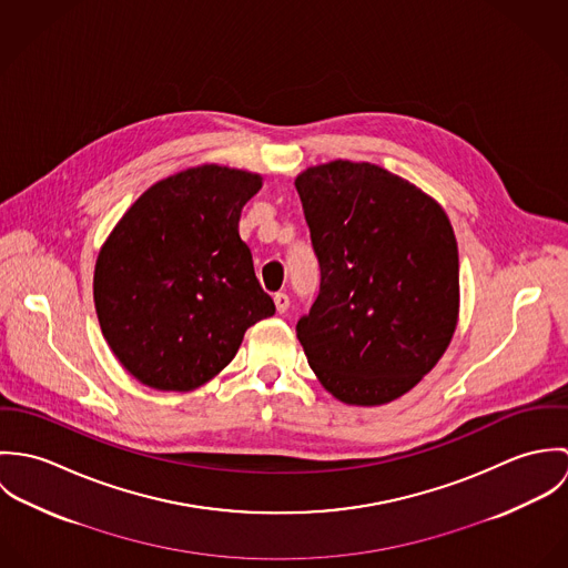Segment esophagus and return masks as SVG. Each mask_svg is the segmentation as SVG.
I'll return each mask as SVG.
<instances>
[{"instance_id":"obj_1","label":"esophagus","mask_w":568,"mask_h":568,"mask_svg":"<svg viewBox=\"0 0 568 568\" xmlns=\"http://www.w3.org/2000/svg\"><path fill=\"white\" fill-rule=\"evenodd\" d=\"M273 302H275V308H277V313H280V315H284V313L288 311V306H291V300H288V295H286V293H275Z\"/></svg>"}]
</instances>
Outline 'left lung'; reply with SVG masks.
Returning <instances> with one entry per match:
<instances>
[{"label": "left lung", "mask_w": 568, "mask_h": 568, "mask_svg": "<svg viewBox=\"0 0 568 568\" xmlns=\"http://www.w3.org/2000/svg\"><path fill=\"white\" fill-rule=\"evenodd\" d=\"M322 268L297 338L345 405H387L446 352L459 315V253L442 205L374 163L313 165L295 179Z\"/></svg>", "instance_id": "obj_1"}]
</instances>
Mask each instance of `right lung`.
<instances>
[{"label":"right lung","instance_id":"obj_1","mask_svg":"<svg viewBox=\"0 0 568 568\" xmlns=\"http://www.w3.org/2000/svg\"><path fill=\"white\" fill-rule=\"evenodd\" d=\"M260 187L246 170L187 168L151 185L102 244L98 322L140 383L192 392L232 363L246 327L275 315L239 234Z\"/></svg>","mask_w":568,"mask_h":568}]
</instances>
